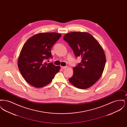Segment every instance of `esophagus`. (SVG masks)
Wrapping results in <instances>:
<instances>
[{
  "instance_id": "34e87169",
  "label": "esophagus",
  "mask_w": 127,
  "mask_h": 127,
  "mask_svg": "<svg viewBox=\"0 0 127 127\" xmlns=\"http://www.w3.org/2000/svg\"><path fill=\"white\" fill-rule=\"evenodd\" d=\"M66 66H61V69H65V68H66Z\"/></svg>"
}]
</instances>
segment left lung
<instances>
[{
    "instance_id": "1",
    "label": "left lung",
    "mask_w": 127,
    "mask_h": 127,
    "mask_svg": "<svg viewBox=\"0 0 127 127\" xmlns=\"http://www.w3.org/2000/svg\"><path fill=\"white\" fill-rule=\"evenodd\" d=\"M63 38L75 56L82 59L81 62L73 67L74 74L69 81L79 89L91 87L100 78L105 66L106 56L101 46L87 32H70Z\"/></svg>"
}]
</instances>
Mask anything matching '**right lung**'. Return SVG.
<instances>
[{
	"mask_svg": "<svg viewBox=\"0 0 127 127\" xmlns=\"http://www.w3.org/2000/svg\"><path fill=\"white\" fill-rule=\"evenodd\" d=\"M61 35L55 32L41 33L31 37L25 43L18 61V69L26 81L36 88L51 82L60 66L46 60L52 58L51 48Z\"/></svg>",
	"mask_w": 127,
	"mask_h": 127,
	"instance_id": "obj_1",
	"label": "right lung"
}]
</instances>
